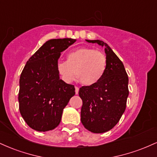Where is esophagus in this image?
Listing matches in <instances>:
<instances>
[{
    "label": "esophagus",
    "instance_id": "esophagus-1",
    "mask_svg": "<svg viewBox=\"0 0 157 157\" xmlns=\"http://www.w3.org/2000/svg\"><path fill=\"white\" fill-rule=\"evenodd\" d=\"M78 92H79V88L77 87V86H75V93H76V94H78Z\"/></svg>",
    "mask_w": 157,
    "mask_h": 157
}]
</instances>
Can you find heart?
<instances>
[{"mask_svg": "<svg viewBox=\"0 0 157 157\" xmlns=\"http://www.w3.org/2000/svg\"><path fill=\"white\" fill-rule=\"evenodd\" d=\"M107 67V61L102 54L90 48H80L70 52L67 60L59 61L57 68L61 78L71 82L78 77L82 84L93 86L103 77Z\"/></svg>", "mask_w": 157, "mask_h": 157, "instance_id": "heart-1", "label": "heart"}]
</instances>
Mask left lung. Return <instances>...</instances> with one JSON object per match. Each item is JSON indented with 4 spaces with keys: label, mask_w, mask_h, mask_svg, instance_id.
I'll return each mask as SVG.
<instances>
[{
    "label": "left lung",
    "mask_w": 157,
    "mask_h": 157,
    "mask_svg": "<svg viewBox=\"0 0 157 157\" xmlns=\"http://www.w3.org/2000/svg\"><path fill=\"white\" fill-rule=\"evenodd\" d=\"M105 48L107 67L101 80L93 86H82L81 122L87 130L100 134L112 129L120 121L128 96V77L122 61L109 46L100 40H86Z\"/></svg>",
    "instance_id": "obj_1"
}]
</instances>
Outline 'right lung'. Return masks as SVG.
I'll list each match as a JSON object with an SVG mask.
<instances>
[{
    "instance_id": "add662e5",
    "label": "right lung",
    "mask_w": 157,
    "mask_h": 157,
    "mask_svg": "<svg viewBox=\"0 0 157 157\" xmlns=\"http://www.w3.org/2000/svg\"><path fill=\"white\" fill-rule=\"evenodd\" d=\"M75 39H52L29 59L20 77L19 110L27 125L37 131L55 129L63 111L75 94L73 85L60 80L57 63L60 53Z\"/></svg>"
}]
</instances>
